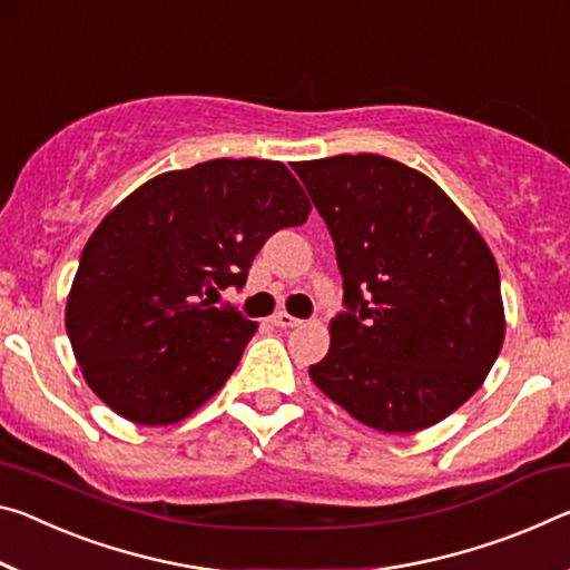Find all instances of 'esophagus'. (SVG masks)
I'll return each mask as SVG.
<instances>
[{"label": "esophagus", "mask_w": 570, "mask_h": 570, "mask_svg": "<svg viewBox=\"0 0 570 570\" xmlns=\"http://www.w3.org/2000/svg\"><path fill=\"white\" fill-rule=\"evenodd\" d=\"M271 324H274V327H282V330H294V327H299L302 320H296L286 312H276L274 317H271Z\"/></svg>", "instance_id": "1"}]
</instances>
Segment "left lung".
<instances>
[{"label": "left lung", "instance_id": "8db88e82", "mask_svg": "<svg viewBox=\"0 0 570 570\" xmlns=\"http://www.w3.org/2000/svg\"><path fill=\"white\" fill-rule=\"evenodd\" d=\"M342 274L314 385L385 433L429 429L480 391L504 340L500 271L433 179L381 155L296 161Z\"/></svg>", "mask_w": 570, "mask_h": 570}]
</instances>
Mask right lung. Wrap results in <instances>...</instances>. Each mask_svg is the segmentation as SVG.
I'll return each instance as SVG.
<instances>
[{
	"label": "right lung",
	"mask_w": 570,
	"mask_h": 570,
	"mask_svg": "<svg viewBox=\"0 0 570 570\" xmlns=\"http://www.w3.org/2000/svg\"><path fill=\"white\" fill-rule=\"evenodd\" d=\"M309 210L292 171L268 159H210L134 189L88 238L68 296L90 391L141 426L200 409L256 332L213 299L243 288L264 243Z\"/></svg>",
	"instance_id": "add662e5"
}]
</instances>
